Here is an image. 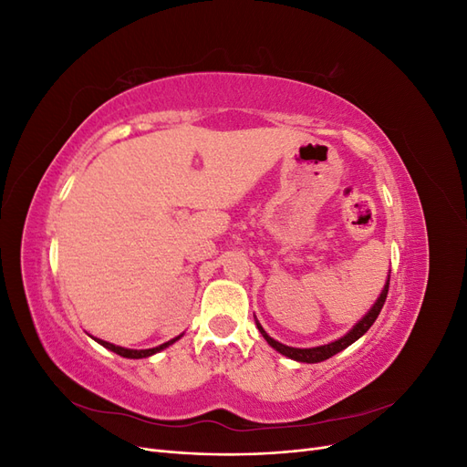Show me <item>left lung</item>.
Here are the masks:
<instances>
[{
    "label": "left lung",
    "mask_w": 467,
    "mask_h": 467,
    "mask_svg": "<svg viewBox=\"0 0 467 467\" xmlns=\"http://www.w3.org/2000/svg\"><path fill=\"white\" fill-rule=\"evenodd\" d=\"M388 288H389V275H388L386 285H384V288H381V292H379V296L376 298V302L372 304V307L368 309V312H366V314L362 316V319H358L355 325H352V329H350L348 333H345L341 338H335L333 343H327V345H319V347H312V348H296V347L282 345V343L275 341V338L263 329V325H261V323L257 321V317H255L257 329H259L261 335L265 337V341H266L268 345H271L276 352H280V355H285V357H288V358H292V360H296V362H306V364L323 362V360H327V358L335 357L337 352L345 350L347 347H350L355 341H358V338L372 327V323H374L376 317L379 316L381 307H384V302H386V298H388Z\"/></svg>",
    "instance_id": "left-lung-1"
}]
</instances>
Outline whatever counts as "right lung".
<instances>
[{"label": "right lung", "instance_id": "1", "mask_svg": "<svg viewBox=\"0 0 467 467\" xmlns=\"http://www.w3.org/2000/svg\"><path fill=\"white\" fill-rule=\"evenodd\" d=\"M181 337H182V333H181L179 337L171 338V341H167V343L160 345V347H153V348H140V350H138V348H124V347H119V345H112V343L103 341V338H97V337H93V341H97L99 345H103L105 348H109V350H112V352H117V355H120V357H124V358H148V357L155 355V352H160V350L167 348L169 345H173L175 341H179Z\"/></svg>", "mask_w": 467, "mask_h": 467}]
</instances>
